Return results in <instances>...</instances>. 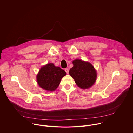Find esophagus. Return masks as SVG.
<instances>
[{
    "instance_id": "obj_1",
    "label": "esophagus",
    "mask_w": 133,
    "mask_h": 133,
    "mask_svg": "<svg viewBox=\"0 0 133 133\" xmlns=\"http://www.w3.org/2000/svg\"><path fill=\"white\" fill-rule=\"evenodd\" d=\"M65 71H66V72L67 74H68V72H69V69H68V68H65Z\"/></svg>"
}]
</instances>
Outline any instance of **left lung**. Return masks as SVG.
<instances>
[{
  "label": "left lung",
  "mask_w": 133,
  "mask_h": 133,
  "mask_svg": "<svg viewBox=\"0 0 133 133\" xmlns=\"http://www.w3.org/2000/svg\"><path fill=\"white\" fill-rule=\"evenodd\" d=\"M74 66L69 70V75L74 79L75 83L81 88L90 87L96 82V71L93 66L88 62L79 59L72 62Z\"/></svg>",
  "instance_id": "left-lung-1"
}]
</instances>
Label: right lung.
I'll return each instance as SVG.
<instances>
[{
    "instance_id": "obj_1",
    "label": "right lung",
    "mask_w": 133,
    "mask_h": 133,
    "mask_svg": "<svg viewBox=\"0 0 133 133\" xmlns=\"http://www.w3.org/2000/svg\"><path fill=\"white\" fill-rule=\"evenodd\" d=\"M66 75L65 70L52 64L42 67L37 76L38 84L47 91H54L59 86L62 78Z\"/></svg>"
}]
</instances>
